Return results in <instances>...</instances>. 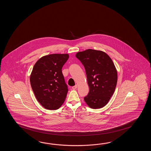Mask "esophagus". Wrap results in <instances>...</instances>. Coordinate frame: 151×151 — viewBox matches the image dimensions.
Listing matches in <instances>:
<instances>
[{"mask_svg":"<svg viewBox=\"0 0 151 151\" xmlns=\"http://www.w3.org/2000/svg\"><path fill=\"white\" fill-rule=\"evenodd\" d=\"M77 85H76L75 86H74L72 87V89L73 90H76V89H77Z\"/></svg>","mask_w":151,"mask_h":151,"instance_id":"34e87169","label":"esophagus"}]
</instances>
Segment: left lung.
<instances>
[{"label": "left lung", "mask_w": 151, "mask_h": 151, "mask_svg": "<svg viewBox=\"0 0 151 151\" xmlns=\"http://www.w3.org/2000/svg\"><path fill=\"white\" fill-rule=\"evenodd\" d=\"M76 57L85 68L90 88L85 101L93 109L102 108L112 96L117 83V71L112 60L104 52L92 49L79 52Z\"/></svg>", "instance_id": "8db88e82"}]
</instances>
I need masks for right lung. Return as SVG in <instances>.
Returning a JSON list of instances; mask_svg holds the SVG:
<instances>
[{
    "mask_svg": "<svg viewBox=\"0 0 151 151\" xmlns=\"http://www.w3.org/2000/svg\"><path fill=\"white\" fill-rule=\"evenodd\" d=\"M68 58V54L47 55L40 58L33 68L31 87L39 103L46 109H58L66 98L68 85L61 69Z\"/></svg>",
    "mask_w": 151,
    "mask_h": 151,
    "instance_id": "right-lung-1",
    "label": "right lung"
}]
</instances>
